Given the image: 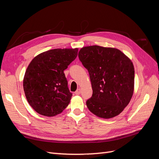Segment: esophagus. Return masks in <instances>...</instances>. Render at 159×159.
<instances>
[{"mask_svg":"<svg viewBox=\"0 0 159 159\" xmlns=\"http://www.w3.org/2000/svg\"><path fill=\"white\" fill-rule=\"evenodd\" d=\"M81 93V90L80 89H78L75 91V95H80Z\"/></svg>","mask_w":159,"mask_h":159,"instance_id":"1","label":"esophagus"}]
</instances>
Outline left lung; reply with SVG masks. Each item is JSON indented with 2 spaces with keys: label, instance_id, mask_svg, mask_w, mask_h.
<instances>
[{
  "label": "left lung",
  "instance_id": "obj_1",
  "mask_svg": "<svg viewBox=\"0 0 159 159\" xmlns=\"http://www.w3.org/2000/svg\"><path fill=\"white\" fill-rule=\"evenodd\" d=\"M78 57L88 70L93 89L86 105L91 113L109 119L121 113L133 93L134 70L129 57L116 48L91 46Z\"/></svg>",
  "mask_w": 159,
  "mask_h": 159
}]
</instances>
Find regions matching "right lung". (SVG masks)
<instances>
[{
  "label": "right lung",
  "mask_w": 159,
  "mask_h": 159,
  "mask_svg": "<svg viewBox=\"0 0 159 159\" xmlns=\"http://www.w3.org/2000/svg\"><path fill=\"white\" fill-rule=\"evenodd\" d=\"M78 51L50 50L38 55L28 66L24 91L28 102L38 113L55 116L68 105L72 93L64 71L76 58Z\"/></svg>",
  "instance_id": "1"
}]
</instances>
